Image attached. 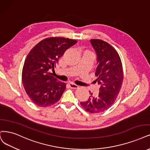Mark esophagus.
Wrapping results in <instances>:
<instances>
[{
	"instance_id": "obj_1",
	"label": "esophagus",
	"mask_w": 150,
	"mask_h": 150,
	"mask_svg": "<svg viewBox=\"0 0 150 150\" xmlns=\"http://www.w3.org/2000/svg\"><path fill=\"white\" fill-rule=\"evenodd\" d=\"M69 86H70V88H72V89H77V88H79L78 85H76L73 83H70Z\"/></svg>"
}]
</instances>
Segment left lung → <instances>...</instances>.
I'll return each instance as SVG.
<instances>
[{
  "mask_svg": "<svg viewBox=\"0 0 150 150\" xmlns=\"http://www.w3.org/2000/svg\"><path fill=\"white\" fill-rule=\"evenodd\" d=\"M91 44L97 56L98 67L95 80L100 86L96 96L93 94L86 101L80 104L90 113L104 112L112 106L122 85L124 74L121 60L116 50L101 40H91Z\"/></svg>",
  "mask_w": 150,
  "mask_h": 150,
  "instance_id": "obj_1",
  "label": "left lung"
}]
</instances>
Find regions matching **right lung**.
<instances>
[{
    "label": "right lung",
    "mask_w": 150,
    "mask_h": 150,
    "mask_svg": "<svg viewBox=\"0 0 150 150\" xmlns=\"http://www.w3.org/2000/svg\"><path fill=\"white\" fill-rule=\"evenodd\" d=\"M77 42L65 38H48L33 47L27 55L22 70V82L33 103L47 107L56 103L65 90V83L50 72L67 49Z\"/></svg>",
    "instance_id": "right-lung-1"
}]
</instances>
